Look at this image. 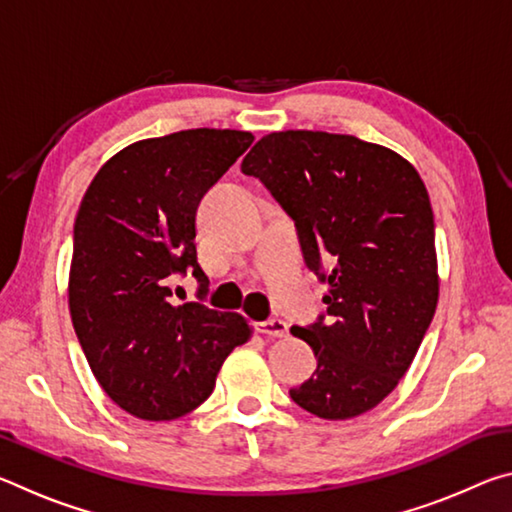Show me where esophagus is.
<instances>
[{
	"instance_id": "obj_1",
	"label": "esophagus",
	"mask_w": 512,
	"mask_h": 512,
	"mask_svg": "<svg viewBox=\"0 0 512 512\" xmlns=\"http://www.w3.org/2000/svg\"><path fill=\"white\" fill-rule=\"evenodd\" d=\"M257 332L266 336H287L289 325L284 323L282 318H271V320H264V323H257Z\"/></svg>"
}]
</instances>
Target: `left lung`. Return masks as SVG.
<instances>
[{"label":"left lung","instance_id":"left-lung-1","mask_svg":"<svg viewBox=\"0 0 512 512\" xmlns=\"http://www.w3.org/2000/svg\"><path fill=\"white\" fill-rule=\"evenodd\" d=\"M296 223L327 314L291 327L318 366L289 395L323 420L366 413L409 370L438 305L433 212L402 155L354 135L282 131L241 162Z\"/></svg>","mask_w":512,"mask_h":512}]
</instances>
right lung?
I'll use <instances>...</instances> for the list:
<instances>
[{
  "label": "right lung",
  "instance_id": "add662e5",
  "mask_svg": "<svg viewBox=\"0 0 512 512\" xmlns=\"http://www.w3.org/2000/svg\"><path fill=\"white\" fill-rule=\"evenodd\" d=\"M255 137L194 128L142 140L103 164L74 221L69 314L94 377L140 420H176L214 391L248 320L203 302L176 305V275H207L196 257V210Z\"/></svg>",
  "mask_w": 512,
  "mask_h": 512
}]
</instances>
